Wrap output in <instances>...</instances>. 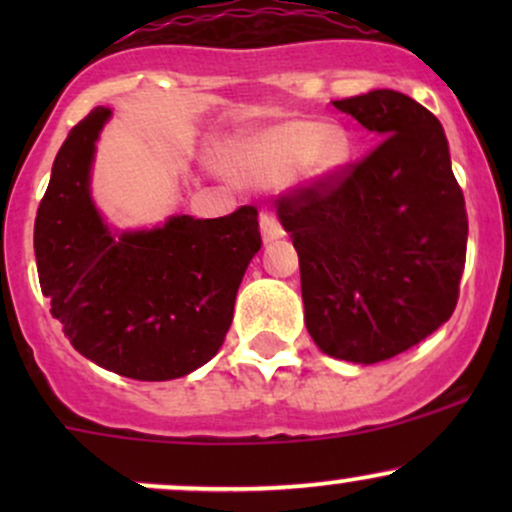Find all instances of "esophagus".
Here are the masks:
<instances>
[{"label":"esophagus","mask_w":512,"mask_h":512,"mask_svg":"<svg viewBox=\"0 0 512 512\" xmlns=\"http://www.w3.org/2000/svg\"><path fill=\"white\" fill-rule=\"evenodd\" d=\"M260 228H262L264 243H274V240H279L281 236H284V228H281V223L276 221V216L272 214V211H262Z\"/></svg>","instance_id":"esophagus-1"}]
</instances>
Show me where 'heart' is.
Masks as SVG:
<instances>
[{"instance_id": "b5f03b06", "label": "heart", "mask_w": 512, "mask_h": 512, "mask_svg": "<svg viewBox=\"0 0 512 512\" xmlns=\"http://www.w3.org/2000/svg\"><path fill=\"white\" fill-rule=\"evenodd\" d=\"M349 161V142L337 129H322L315 122H284L264 129L238 154V168L257 185L279 182L296 166L310 182L332 180Z\"/></svg>"}]
</instances>
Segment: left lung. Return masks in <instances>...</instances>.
Returning <instances> with one entry per match:
<instances>
[{
  "mask_svg": "<svg viewBox=\"0 0 512 512\" xmlns=\"http://www.w3.org/2000/svg\"><path fill=\"white\" fill-rule=\"evenodd\" d=\"M380 139L332 180L279 199L301 264L305 327L327 356L378 363L450 320L467 211L443 125L390 88L332 101Z\"/></svg>",
  "mask_w": 512,
  "mask_h": 512,
  "instance_id": "8db88e82",
  "label": "left lung"
}]
</instances>
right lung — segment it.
<instances>
[{
	"label": "right lung",
	"instance_id": "1",
	"mask_svg": "<svg viewBox=\"0 0 512 512\" xmlns=\"http://www.w3.org/2000/svg\"><path fill=\"white\" fill-rule=\"evenodd\" d=\"M110 115L91 110L52 163L33 233L40 289L88 361L132 380L182 378L226 339L238 286L262 245L257 209L113 231L91 197L96 142Z\"/></svg>",
	"mask_w": 512,
	"mask_h": 512
}]
</instances>
